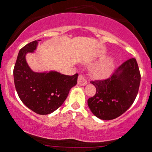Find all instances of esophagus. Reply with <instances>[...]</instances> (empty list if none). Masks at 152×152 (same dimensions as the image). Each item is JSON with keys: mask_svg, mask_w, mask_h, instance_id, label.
I'll return each mask as SVG.
<instances>
[{"mask_svg": "<svg viewBox=\"0 0 152 152\" xmlns=\"http://www.w3.org/2000/svg\"><path fill=\"white\" fill-rule=\"evenodd\" d=\"M77 84L79 86H85L87 84L86 79V77L83 75H80L78 76Z\"/></svg>", "mask_w": 152, "mask_h": 152, "instance_id": "34e87169", "label": "esophagus"}]
</instances>
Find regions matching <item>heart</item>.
Instances as JSON below:
<instances>
[{
	"label": "heart",
	"mask_w": 152,
	"mask_h": 152,
	"mask_svg": "<svg viewBox=\"0 0 152 152\" xmlns=\"http://www.w3.org/2000/svg\"><path fill=\"white\" fill-rule=\"evenodd\" d=\"M113 69V63L112 61H105L94 66L92 68L91 73L94 77L104 78L110 74Z\"/></svg>",
	"instance_id": "obj_1"
}]
</instances>
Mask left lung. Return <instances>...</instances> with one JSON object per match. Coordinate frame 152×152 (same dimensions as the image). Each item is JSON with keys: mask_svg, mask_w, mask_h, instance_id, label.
<instances>
[{"mask_svg": "<svg viewBox=\"0 0 152 152\" xmlns=\"http://www.w3.org/2000/svg\"><path fill=\"white\" fill-rule=\"evenodd\" d=\"M140 83V73L134 58L124 62L108 78L91 81L96 94L88 99L94 115L112 120L126 112L134 102Z\"/></svg>", "mask_w": 152, "mask_h": 152, "instance_id": "8db88e82", "label": "left lung"}]
</instances>
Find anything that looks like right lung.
Listing matches in <instances>:
<instances>
[{
  "label": "right lung",
  "instance_id": "add662e5",
  "mask_svg": "<svg viewBox=\"0 0 152 152\" xmlns=\"http://www.w3.org/2000/svg\"><path fill=\"white\" fill-rule=\"evenodd\" d=\"M37 43L31 42L20 49L14 67V80L23 104L36 113L48 115L61 106L71 88L77 84L78 75L69 76L57 72H33L26 62V54L34 52Z\"/></svg>",
  "mask_w": 152,
  "mask_h": 152
}]
</instances>
